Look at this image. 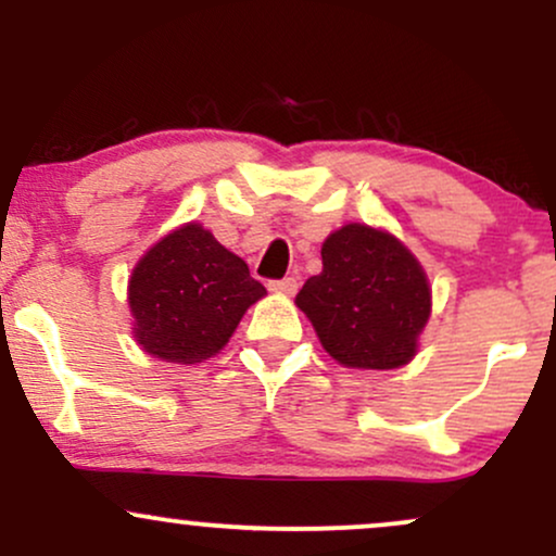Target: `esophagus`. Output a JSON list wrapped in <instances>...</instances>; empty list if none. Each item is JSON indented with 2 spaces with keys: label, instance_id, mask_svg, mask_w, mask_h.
<instances>
[{
  "label": "esophagus",
  "instance_id": "obj_1",
  "mask_svg": "<svg viewBox=\"0 0 556 556\" xmlns=\"http://www.w3.org/2000/svg\"><path fill=\"white\" fill-rule=\"evenodd\" d=\"M269 290L282 292V295H295V292H298V279L295 277L274 279V282H269Z\"/></svg>",
  "mask_w": 556,
  "mask_h": 556
}]
</instances>
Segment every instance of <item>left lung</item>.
<instances>
[{"instance_id":"left-lung-1","label":"left lung","mask_w":556,"mask_h":556,"mask_svg":"<svg viewBox=\"0 0 556 556\" xmlns=\"http://www.w3.org/2000/svg\"><path fill=\"white\" fill-rule=\"evenodd\" d=\"M321 264L295 303L331 358L374 371L413 361L431 316V287L418 258L384 229L344 225L324 240Z\"/></svg>"}]
</instances>
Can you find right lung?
I'll return each instance as SVG.
<instances>
[{"mask_svg": "<svg viewBox=\"0 0 556 556\" xmlns=\"http://www.w3.org/2000/svg\"><path fill=\"white\" fill-rule=\"evenodd\" d=\"M264 295L245 261L195 222L149 248L127 285L136 342L167 363L212 358Z\"/></svg>", "mask_w": 556, "mask_h": 556, "instance_id": "add662e5", "label": "right lung"}]
</instances>
